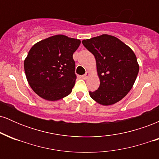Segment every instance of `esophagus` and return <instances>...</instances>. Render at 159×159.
<instances>
[{
    "mask_svg": "<svg viewBox=\"0 0 159 159\" xmlns=\"http://www.w3.org/2000/svg\"><path fill=\"white\" fill-rule=\"evenodd\" d=\"M89 76H90V73H89V72H86V74L83 75L81 76V78H83V79H86V78H88Z\"/></svg>",
    "mask_w": 159,
    "mask_h": 159,
    "instance_id": "1",
    "label": "esophagus"
}]
</instances>
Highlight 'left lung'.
<instances>
[{"label":"left lung","instance_id":"obj_1","mask_svg":"<svg viewBox=\"0 0 159 159\" xmlns=\"http://www.w3.org/2000/svg\"><path fill=\"white\" fill-rule=\"evenodd\" d=\"M84 46L93 54L100 85L90 96L96 102L110 105L126 96L135 81L138 72L133 51L119 39L103 34L84 39Z\"/></svg>","mask_w":159,"mask_h":159}]
</instances>
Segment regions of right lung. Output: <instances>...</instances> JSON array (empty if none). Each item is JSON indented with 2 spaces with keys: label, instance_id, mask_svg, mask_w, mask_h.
Returning <instances> with one entry per match:
<instances>
[{
  "label": "right lung",
  "instance_id": "obj_1",
  "mask_svg": "<svg viewBox=\"0 0 159 159\" xmlns=\"http://www.w3.org/2000/svg\"><path fill=\"white\" fill-rule=\"evenodd\" d=\"M79 39L55 35L36 43L24 62L27 81L38 96L48 101L71 93L77 76L73 53Z\"/></svg>",
  "mask_w": 159,
  "mask_h": 159
}]
</instances>
